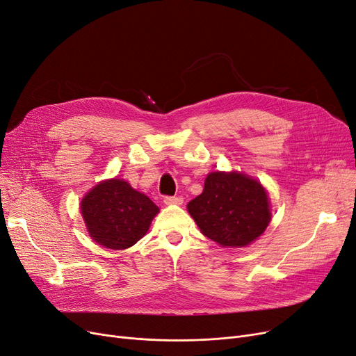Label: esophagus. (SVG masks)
Returning <instances> with one entry per match:
<instances>
[{
    "mask_svg": "<svg viewBox=\"0 0 356 356\" xmlns=\"http://www.w3.org/2000/svg\"><path fill=\"white\" fill-rule=\"evenodd\" d=\"M164 204L165 205H181L183 199L180 196H165L164 197Z\"/></svg>",
    "mask_w": 356,
    "mask_h": 356,
    "instance_id": "obj_1",
    "label": "esophagus"
}]
</instances>
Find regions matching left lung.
<instances>
[{
	"instance_id": "obj_1",
	"label": "left lung",
	"mask_w": 356,
	"mask_h": 356,
	"mask_svg": "<svg viewBox=\"0 0 356 356\" xmlns=\"http://www.w3.org/2000/svg\"><path fill=\"white\" fill-rule=\"evenodd\" d=\"M188 211L202 234L224 247H244L270 221L269 200L261 184L241 173L208 175L204 192Z\"/></svg>"
}]
</instances>
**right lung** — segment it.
<instances>
[{
    "mask_svg": "<svg viewBox=\"0 0 356 356\" xmlns=\"http://www.w3.org/2000/svg\"><path fill=\"white\" fill-rule=\"evenodd\" d=\"M159 207L125 180L99 183L81 200V213L91 238L106 249L123 250L143 238Z\"/></svg>",
    "mask_w": 356,
    "mask_h": 356,
    "instance_id": "1",
    "label": "right lung"
}]
</instances>
